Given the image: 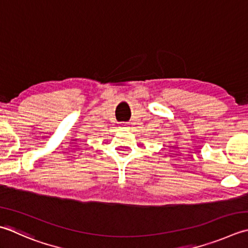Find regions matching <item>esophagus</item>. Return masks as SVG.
I'll return each instance as SVG.
<instances>
[{
	"instance_id": "obj_1",
	"label": "esophagus",
	"mask_w": 248,
	"mask_h": 248,
	"mask_svg": "<svg viewBox=\"0 0 248 248\" xmlns=\"http://www.w3.org/2000/svg\"><path fill=\"white\" fill-rule=\"evenodd\" d=\"M123 128H127V124H123Z\"/></svg>"
}]
</instances>
